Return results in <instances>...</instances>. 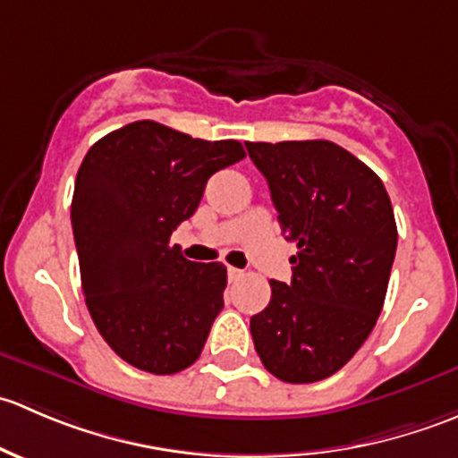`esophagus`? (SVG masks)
<instances>
[{
  "label": "esophagus",
  "instance_id": "34e87169",
  "mask_svg": "<svg viewBox=\"0 0 458 458\" xmlns=\"http://www.w3.org/2000/svg\"><path fill=\"white\" fill-rule=\"evenodd\" d=\"M243 276H246V272L239 270V267L228 266V279H230V281H239V279H243Z\"/></svg>",
  "mask_w": 458,
  "mask_h": 458
}]
</instances>
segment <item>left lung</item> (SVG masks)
<instances>
[{"label":"left lung","instance_id":"obj_1","mask_svg":"<svg viewBox=\"0 0 458 458\" xmlns=\"http://www.w3.org/2000/svg\"><path fill=\"white\" fill-rule=\"evenodd\" d=\"M270 186L281 233L297 243L293 281H270L250 318L255 350L285 383H315L354 357L386 301L396 224L381 179L326 140L246 141Z\"/></svg>","mask_w":458,"mask_h":458}]
</instances>
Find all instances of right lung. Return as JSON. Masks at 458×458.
I'll return each mask as SVG.
<instances>
[{
  "instance_id": "obj_1",
  "label": "right lung",
  "mask_w": 458,
  "mask_h": 458,
  "mask_svg": "<svg viewBox=\"0 0 458 458\" xmlns=\"http://www.w3.org/2000/svg\"><path fill=\"white\" fill-rule=\"evenodd\" d=\"M243 157L239 141L192 140L150 119L86 152L71 206L81 290L99 335L131 366L174 374L199 359L228 272L188 261L170 234L195 215L208 179Z\"/></svg>"
}]
</instances>
